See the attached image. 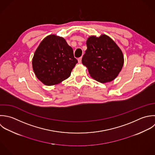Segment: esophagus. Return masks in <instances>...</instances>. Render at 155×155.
Segmentation results:
<instances>
[{
    "mask_svg": "<svg viewBox=\"0 0 155 155\" xmlns=\"http://www.w3.org/2000/svg\"><path fill=\"white\" fill-rule=\"evenodd\" d=\"M81 60H82V57H80V58H79L78 59V61L79 63H81Z\"/></svg>",
    "mask_w": 155,
    "mask_h": 155,
    "instance_id": "1",
    "label": "esophagus"
}]
</instances>
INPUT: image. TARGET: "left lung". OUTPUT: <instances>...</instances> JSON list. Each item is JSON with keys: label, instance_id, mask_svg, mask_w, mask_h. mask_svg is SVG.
<instances>
[{"label": "left lung", "instance_id": "obj_1", "mask_svg": "<svg viewBox=\"0 0 155 155\" xmlns=\"http://www.w3.org/2000/svg\"><path fill=\"white\" fill-rule=\"evenodd\" d=\"M86 45L82 63L91 77L101 83L115 80L124 64V55L119 46L106 34L89 37Z\"/></svg>", "mask_w": 155, "mask_h": 155}]
</instances>
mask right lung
Wrapping results in <instances>:
<instances>
[{
	"mask_svg": "<svg viewBox=\"0 0 155 155\" xmlns=\"http://www.w3.org/2000/svg\"><path fill=\"white\" fill-rule=\"evenodd\" d=\"M77 63L66 40L55 34L41 41L32 60L35 76L46 86L56 85L68 78Z\"/></svg>",
	"mask_w": 155,
	"mask_h": 155,
	"instance_id": "obj_1",
	"label": "right lung"
}]
</instances>
